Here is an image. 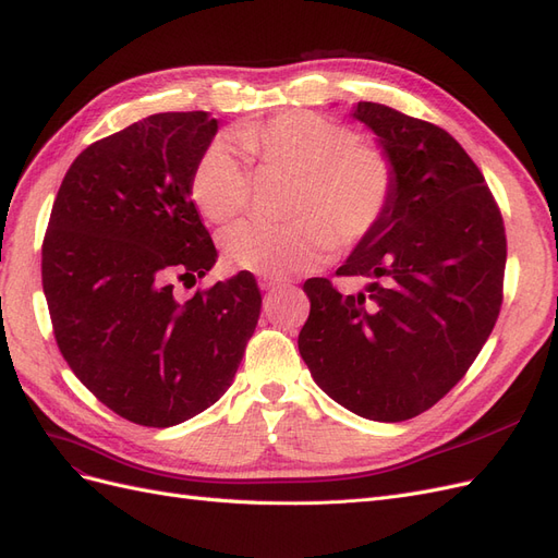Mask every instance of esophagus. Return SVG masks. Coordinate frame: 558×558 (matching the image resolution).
I'll return each mask as SVG.
<instances>
[{"label": "esophagus", "instance_id": "1", "mask_svg": "<svg viewBox=\"0 0 558 558\" xmlns=\"http://www.w3.org/2000/svg\"><path fill=\"white\" fill-rule=\"evenodd\" d=\"M281 286H286V281H281V279H265V281L260 283V289L267 291V293H275V291L281 289Z\"/></svg>", "mask_w": 558, "mask_h": 558}]
</instances>
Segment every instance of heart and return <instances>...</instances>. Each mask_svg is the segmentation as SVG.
<instances>
[{
  "label": "heart",
  "mask_w": 558,
  "mask_h": 558,
  "mask_svg": "<svg viewBox=\"0 0 558 558\" xmlns=\"http://www.w3.org/2000/svg\"><path fill=\"white\" fill-rule=\"evenodd\" d=\"M234 140L265 167L295 174L286 214L291 221L246 218L223 232L226 260L242 272L283 279L330 260L335 244H363L391 211L398 172L384 148L359 142L349 125L314 111H286L234 130ZM189 193L199 214L223 223L251 199V172L228 142L197 156Z\"/></svg>",
  "instance_id": "1"
}]
</instances>
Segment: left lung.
Returning <instances> with one entry per match:
<instances>
[{"mask_svg": "<svg viewBox=\"0 0 558 558\" xmlns=\"http://www.w3.org/2000/svg\"><path fill=\"white\" fill-rule=\"evenodd\" d=\"M353 118L391 156L396 197L335 272L367 279L365 291L305 281L312 307L298 349L342 408L404 421L445 398L492 335L508 242L480 167L447 130L377 102H359Z\"/></svg>", "mask_w": 558, "mask_h": 558, "instance_id": "left-lung-1", "label": "left lung"}]
</instances>
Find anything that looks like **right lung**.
I'll return each instance as SVG.
<instances>
[{"mask_svg":"<svg viewBox=\"0 0 558 558\" xmlns=\"http://www.w3.org/2000/svg\"><path fill=\"white\" fill-rule=\"evenodd\" d=\"M218 130L207 111L154 113L90 144L66 170L41 246L58 349L109 410L177 426L221 398L260 316L248 272L179 302L216 246L189 193Z\"/></svg>","mask_w":558,"mask_h":558,"instance_id":"add662e5","label":"right lung"}]
</instances>
